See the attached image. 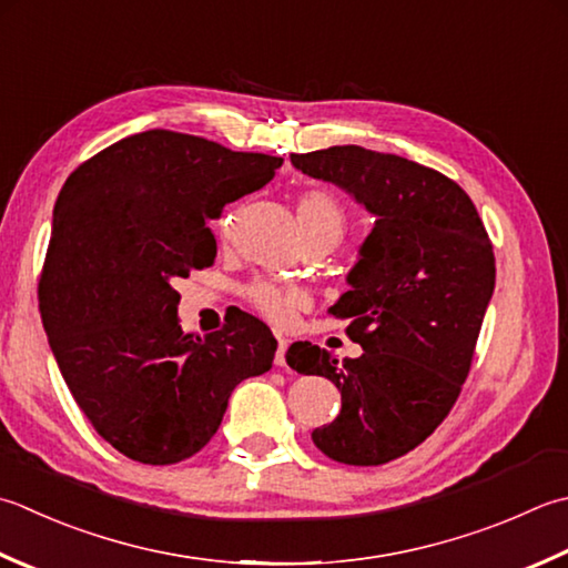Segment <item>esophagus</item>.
I'll return each instance as SVG.
<instances>
[{"instance_id":"1","label":"esophagus","mask_w":568,"mask_h":568,"mask_svg":"<svg viewBox=\"0 0 568 568\" xmlns=\"http://www.w3.org/2000/svg\"><path fill=\"white\" fill-rule=\"evenodd\" d=\"M285 352H287V339L277 337V349H275V364L285 366Z\"/></svg>"}]
</instances>
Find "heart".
<instances>
[{
	"label": "heart",
	"instance_id": "obj_1",
	"mask_svg": "<svg viewBox=\"0 0 568 568\" xmlns=\"http://www.w3.org/2000/svg\"><path fill=\"white\" fill-rule=\"evenodd\" d=\"M297 216L300 226H303L305 239L310 236H332L335 241L342 239L344 216L335 199L320 189H310L297 202ZM229 219L221 221L226 226ZM251 305L258 310L263 317H268L275 325H287L297 313V307L305 303L303 293L293 291V287H281L273 283H255L248 287Z\"/></svg>",
	"mask_w": 568,
	"mask_h": 568
}]
</instances>
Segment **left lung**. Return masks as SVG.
Segmentation results:
<instances>
[{
  "label": "left lung",
  "instance_id": "left-lung-1",
  "mask_svg": "<svg viewBox=\"0 0 568 568\" xmlns=\"http://www.w3.org/2000/svg\"><path fill=\"white\" fill-rule=\"evenodd\" d=\"M291 162L374 216L349 291L329 307L364 354L339 364L295 342L285 359L342 394L337 418L313 430L315 446L337 463L384 465L424 443L460 394L495 291L493 243L470 196L424 164L357 144Z\"/></svg>",
  "mask_w": 568,
  "mask_h": 568
}]
</instances>
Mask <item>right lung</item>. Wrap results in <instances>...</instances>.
<instances>
[{
	"label": "right lung",
	"mask_w": 568,
	"mask_h": 568,
	"mask_svg": "<svg viewBox=\"0 0 568 568\" xmlns=\"http://www.w3.org/2000/svg\"><path fill=\"white\" fill-rule=\"evenodd\" d=\"M281 164L148 130L83 162L55 199L39 283L43 329L75 404L128 458H192L233 388L271 369L277 342L248 313L204 337L184 332L174 281L214 265L209 221Z\"/></svg>",
	"instance_id": "add662e5"
}]
</instances>
